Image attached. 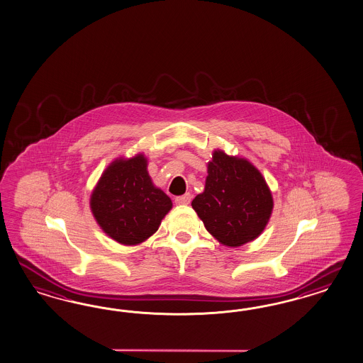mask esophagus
Wrapping results in <instances>:
<instances>
[{"label": "esophagus", "instance_id": "obj_1", "mask_svg": "<svg viewBox=\"0 0 363 363\" xmlns=\"http://www.w3.org/2000/svg\"><path fill=\"white\" fill-rule=\"evenodd\" d=\"M191 194H186V195H183V196H179L175 199V203H177V206H186V204H189L191 203Z\"/></svg>", "mask_w": 363, "mask_h": 363}]
</instances>
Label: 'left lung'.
<instances>
[{
    "label": "left lung",
    "mask_w": 363,
    "mask_h": 363,
    "mask_svg": "<svg viewBox=\"0 0 363 363\" xmlns=\"http://www.w3.org/2000/svg\"><path fill=\"white\" fill-rule=\"evenodd\" d=\"M208 177L192 208L220 244L238 248L259 238L269 223L273 196L265 179L248 159L215 150Z\"/></svg>",
    "instance_id": "obj_1"
}]
</instances>
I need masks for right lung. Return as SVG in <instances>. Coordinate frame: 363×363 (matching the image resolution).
Listing matches in <instances>:
<instances>
[{
  "label": "right lung",
  "instance_id": "add662e5",
  "mask_svg": "<svg viewBox=\"0 0 363 363\" xmlns=\"http://www.w3.org/2000/svg\"><path fill=\"white\" fill-rule=\"evenodd\" d=\"M147 157H116L94 186L90 208L98 225L122 245H139L151 238L172 208L171 199L155 186Z\"/></svg>",
  "mask_w": 363,
  "mask_h": 363
}]
</instances>
